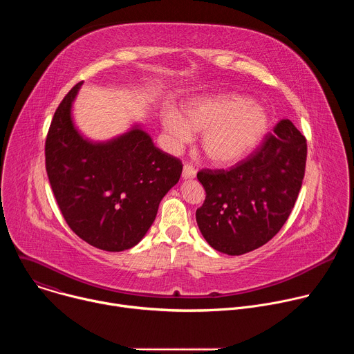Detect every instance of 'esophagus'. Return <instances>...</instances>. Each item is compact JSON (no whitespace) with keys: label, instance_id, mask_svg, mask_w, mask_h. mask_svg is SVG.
I'll use <instances>...</instances> for the list:
<instances>
[{"label":"esophagus","instance_id":"34e87169","mask_svg":"<svg viewBox=\"0 0 354 354\" xmlns=\"http://www.w3.org/2000/svg\"><path fill=\"white\" fill-rule=\"evenodd\" d=\"M196 176V169L193 165L190 164H185L183 165V171H182V178L183 179H193Z\"/></svg>","mask_w":354,"mask_h":354}]
</instances>
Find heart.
<instances>
[{"instance_id": "b5f03b06", "label": "heart", "mask_w": 354, "mask_h": 354, "mask_svg": "<svg viewBox=\"0 0 354 354\" xmlns=\"http://www.w3.org/2000/svg\"><path fill=\"white\" fill-rule=\"evenodd\" d=\"M162 126L175 144L201 133V149L216 165L242 161L263 140L269 129L266 109L239 95L203 96L183 106L182 116L168 112Z\"/></svg>"}]
</instances>
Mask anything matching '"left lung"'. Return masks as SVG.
I'll use <instances>...</instances> for the list:
<instances>
[{
  "label": "left lung",
  "instance_id": "8db88e82",
  "mask_svg": "<svg viewBox=\"0 0 354 354\" xmlns=\"http://www.w3.org/2000/svg\"><path fill=\"white\" fill-rule=\"evenodd\" d=\"M307 140L283 119L248 160L234 168L201 169L206 190L196 210L198 230L212 248L238 257L269 242L287 221L306 174Z\"/></svg>",
  "mask_w": 354,
  "mask_h": 354
}]
</instances>
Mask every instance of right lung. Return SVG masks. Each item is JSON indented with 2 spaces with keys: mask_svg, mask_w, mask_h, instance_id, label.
Instances as JSON below:
<instances>
[{
  "mask_svg": "<svg viewBox=\"0 0 354 354\" xmlns=\"http://www.w3.org/2000/svg\"><path fill=\"white\" fill-rule=\"evenodd\" d=\"M82 82L64 96L46 138V171L68 227L89 245L120 252L154 223L182 162L157 148L140 124L93 142L74 126L71 109Z\"/></svg>",
  "mask_w": 354,
  "mask_h": 354,
  "instance_id": "add662e5",
  "label": "right lung"
}]
</instances>
